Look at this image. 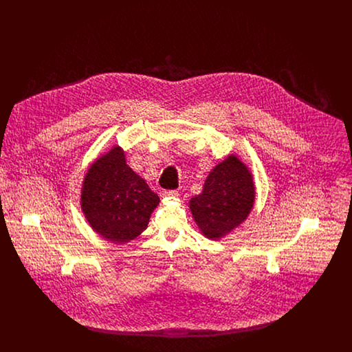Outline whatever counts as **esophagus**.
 Listing matches in <instances>:
<instances>
[{"label": "esophagus", "instance_id": "esophagus-1", "mask_svg": "<svg viewBox=\"0 0 352 352\" xmlns=\"http://www.w3.org/2000/svg\"><path fill=\"white\" fill-rule=\"evenodd\" d=\"M162 198H177L178 197V191L177 190H165L161 192Z\"/></svg>", "mask_w": 352, "mask_h": 352}]
</instances>
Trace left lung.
<instances>
[{
    "label": "left lung",
    "mask_w": 352,
    "mask_h": 352,
    "mask_svg": "<svg viewBox=\"0 0 352 352\" xmlns=\"http://www.w3.org/2000/svg\"><path fill=\"white\" fill-rule=\"evenodd\" d=\"M254 194L251 171L232 154L211 170L190 210L201 234L219 240L250 215Z\"/></svg>",
    "instance_id": "1"
}]
</instances>
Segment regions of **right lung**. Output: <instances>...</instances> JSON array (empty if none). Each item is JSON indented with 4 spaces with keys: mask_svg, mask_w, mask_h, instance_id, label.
Instances as JSON below:
<instances>
[{
    "mask_svg": "<svg viewBox=\"0 0 352 352\" xmlns=\"http://www.w3.org/2000/svg\"><path fill=\"white\" fill-rule=\"evenodd\" d=\"M80 203L95 232L124 244L146 230L160 198L126 165L124 151L113 146L88 168Z\"/></svg>",
    "mask_w": 352,
    "mask_h": 352,
    "instance_id": "right-lung-1",
    "label": "right lung"
}]
</instances>
